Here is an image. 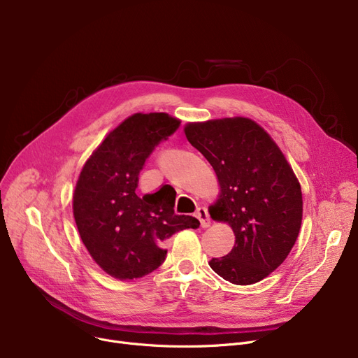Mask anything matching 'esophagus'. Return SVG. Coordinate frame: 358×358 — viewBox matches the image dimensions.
<instances>
[{
    "instance_id": "34e87169",
    "label": "esophagus",
    "mask_w": 358,
    "mask_h": 358,
    "mask_svg": "<svg viewBox=\"0 0 358 358\" xmlns=\"http://www.w3.org/2000/svg\"><path fill=\"white\" fill-rule=\"evenodd\" d=\"M196 216L200 220L201 228H209L210 227V217H209L208 209H206V208H199L196 210Z\"/></svg>"
}]
</instances>
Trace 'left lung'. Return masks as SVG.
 Wrapping results in <instances>:
<instances>
[{"label": "left lung", "instance_id": "1", "mask_svg": "<svg viewBox=\"0 0 358 358\" xmlns=\"http://www.w3.org/2000/svg\"><path fill=\"white\" fill-rule=\"evenodd\" d=\"M184 134L217 177L210 217L235 234L232 251L209 266L234 285L258 283L287 258L302 227V189L293 168L267 130L248 117L190 122Z\"/></svg>", "mask_w": 358, "mask_h": 358}]
</instances>
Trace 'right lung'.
<instances>
[{
  "instance_id": "obj_1",
  "label": "right lung",
  "mask_w": 358,
  "mask_h": 358,
  "mask_svg": "<svg viewBox=\"0 0 358 358\" xmlns=\"http://www.w3.org/2000/svg\"><path fill=\"white\" fill-rule=\"evenodd\" d=\"M180 123L168 113L129 116L92 150L75 184L72 212L80 236L97 266L117 280L157 270L166 257L164 242L200 224L174 213L173 187L142 197L135 193L146 158Z\"/></svg>"
}]
</instances>
